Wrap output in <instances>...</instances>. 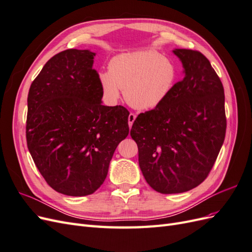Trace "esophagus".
<instances>
[{
    "instance_id": "1",
    "label": "esophagus",
    "mask_w": 252,
    "mask_h": 252,
    "mask_svg": "<svg viewBox=\"0 0 252 252\" xmlns=\"http://www.w3.org/2000/svg\"><path fill=\"white\" fill-rule=\"evenodd\" d=\"M135 118H136V116L134 113H130L129 114V117H128V124H129V127H131L132 126V124H133V122H134V120H135Z\"/></svg>"
}]
</instances>
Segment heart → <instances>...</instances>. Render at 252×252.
Here are the masks:
<instances>
[{"label":"heart","instance_id":"b5f03b06","mask_svg":"<svg viewBox=\"0 0 252 252\" xmlns=\"http://www.w3.org/2000/svg\"><path fill=\"white\" fill-rule=\"evenodd\" d=\"M177 77V68L171 60L149 50L114 57L109 63V71L98 74L106 100L116 103L122 89L126 102L140 110H149L161 104L173 88Z\"/></svg>","mask_w":252,"mask_h":252}]
</instances>
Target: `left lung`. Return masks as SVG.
Listing matches in <instances>:
<instances>
[{"mask_svg":"<svg viewBox=\"0 0 252 252\" xmlns=\"http://www.w3.org/2000/svg\"><path fill=\"white\" fill-rule=\"evenodd\" d=\"M172 51L184 78L156 108L140 113L130 130L145 180L165 194L199 186L215 165L226 133L224 87L208 59L196 50Z\"/></svg>","mask_w":252,"mask_h":252,"instance_id":"1","label":"left lung"}]
</instances>
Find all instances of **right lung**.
<instances>
[{
	"instance_id": "right-lung-1",
	"label": "right lung",
	"mask_w": 252,
	"mask_h": 252,
	"mask_svg": "<svg viewBox=\"0 0 252 252\" xmlns=\"http://www.w3.org/2000/svg\"><path fill=\"white\" fill-rule=\"evenodd\" d=\"M94 56L87 49L59 52L28 93V150L47 184L66 195L94 193L107 177L114 150L129 133V111L102 105Z\"/></svg>"
}]
</instances>
